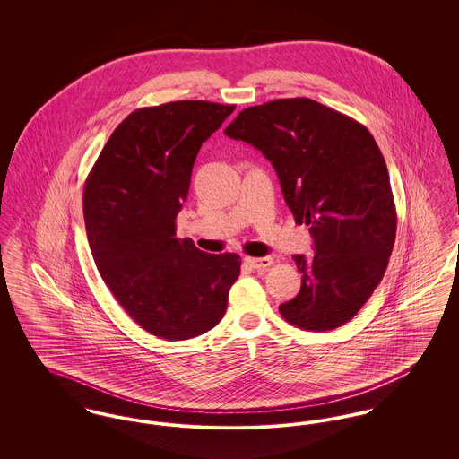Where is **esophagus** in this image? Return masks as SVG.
I'll list each match as a JSON object with an SVG mask.
<instances>
[{"mask_svg":"<svg viewBox=\"0 0 459 459\" xmlns=\"http://www.w3.org/2000/svg\"><path fill=\"white\" fill-rule=\"evenodd\" d=\"M246 263L253 270H264V268H268L273 263V258H270V256H264V258H246Z\"/></svg>","mask_w":459,"mask_h":459,"instance_id":"34e87169","label":"esophagus"}]
</instances>
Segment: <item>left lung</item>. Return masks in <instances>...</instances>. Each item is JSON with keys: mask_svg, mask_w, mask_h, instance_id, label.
Instances as JSON below:
<instances>
[{"mask_svg": "<svg viewBox=\"0 0 459 459\" xmlns=\"http://www.w3.org/2000/svg\"><path fill=\"white\" fill-rule=\"evenodd\" d=\"M223 132L272 161L296 223L313 236L315 256H292L301 289L281 315L315 332L348 324L380 284L395 240L391 180L373 135L309 98L244 108Z\"/></svg>", "mask_w": 459, "mask_h": 459, "instance_id": "1", "label": "left lung"}]
</instances>
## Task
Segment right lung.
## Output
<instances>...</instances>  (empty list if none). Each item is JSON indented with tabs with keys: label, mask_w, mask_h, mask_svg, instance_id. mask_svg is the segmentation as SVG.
Wrapping results in <instances>:
<instances>
[{
	"label": "right lung",
	"mask_w": 459,
	"mask_h": 459,
	"mask_svg": "<svg viewBox=\"0 0 459 459\" xmlns=\"http://www.w3.org/2000/svg\"><path fill=\"white\" fill-rule=\"evenodd\" d=\"M234 109L197 100L134 109L86 178L84 221L98 272L132 320L167 341L215 327L239 277V255H208L175 238L197 152Z\"/></svg>",
	"instance_id": "obj_1"
}]
</instances>
